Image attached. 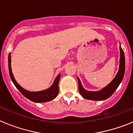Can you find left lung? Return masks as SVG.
I'll return each instance as SVG.
<instances>
[{"label": "left lung", "instance_id": "8db88e82", "mask_svg": "<svg viewBox=\"0 0 133 133\" xmlns=\"http://www.w3.org/2000/svg\"><path fill=\"white\" fill-rule=\"evenodd\" d=\"M120 64L119 69L116 77L111 81L110 84L98 91H88L86 90L81 84V81L78 78V90L80 94L84 98L92 101H103L109 97L114 93L115 90L118 88L119 84L123 81L125 70V59L123 49L120 46Z\"/></svg>", "mask_w": 133, "mask_h": 133}]
</instances>
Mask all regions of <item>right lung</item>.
<instances>
[{
  "instance_id": "obj_1",
  "label": "right lung",
  "mask_w": 133,
  "mask_h": 133,
  "mask_svg": "<svg viewBox=\"0 0 133 133\" xmlns=\"http://www.w3.org/2000/svg\"><path fill=\"white\" fill-rule=\"evenodd\" d=\"M11 56L10 54L9 55V74L11 78L12 81L13 82L14 84L15 85L17 89H18L20 92L24 95V97L29 98V100L35 103H45V102L50 101L51 100L54 99L56 97L58 93V82H59L61 75H58L56 78H55L52 85L50 87L49 89L46 90H42V91H38V92H30L28 90H25L23 87H21V86L17 83L16 80L15 79V77H13V74L11 70Z\"/></svg>"
}]
</instances>
